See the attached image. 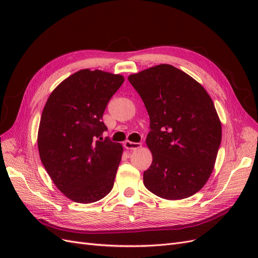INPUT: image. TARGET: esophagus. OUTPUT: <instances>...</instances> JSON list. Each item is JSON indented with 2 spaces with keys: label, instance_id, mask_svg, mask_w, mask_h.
<instances>
[{
  "label": "esophagus",
  "instance_id": "obj_1",
  "mask_svg": "<svg viewBox=\"0 0 258 258\" xmlns=\"http://www.w3.org/2000/svg\"><path fill=\"white\" fill-rule=\"evenodd\" d=\"M123 145L127 148V150H132V151L138 150V148L142 146L141 143H136V142H131V141H126L123 143Z\"/></svg>",
  "mask_w": 258,
  "mask_h": 258
}]
</instances>
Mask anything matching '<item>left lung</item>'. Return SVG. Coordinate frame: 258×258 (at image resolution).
<instances>
[{
	"label": "left lung",
	"mask_w": 258,
	"mask_h": 258,
	"mask_svg": "<svg viewBox=\"0 0 258 258\" xmlns=\"http://www.w3.org/2000/svg\"><path fill=\"white\" fill-rule=\"evenodd\" d=\"M151 120L146 145L153 156L146 188L167 200L199 191L214 169L222 123L212 99L191 76L171 64L131 74Z\"/></svg>",
	"instance_id": "1"
}]
</instances>
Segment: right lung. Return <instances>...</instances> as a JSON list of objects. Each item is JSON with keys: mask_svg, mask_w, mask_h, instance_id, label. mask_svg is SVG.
<instances>
[{"mask_svg": "<svg viewBox=\"0 0 258 258\" xmlns=\"http://www.w3.org/2000/svg\"><path fill=\"white\" fill-rule=\"evenodd\" d=\"M120 74L83 69L52 90L37 132L40 158L51 181L70 200L92 204L113 188L122 145L98 138L102 116L123 83Z\"/></svg>", "mask_w": 258, "mask_h": 258, "instance_id": "1", "label": "right lung"}]
</instances>
